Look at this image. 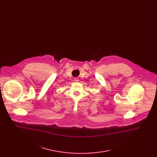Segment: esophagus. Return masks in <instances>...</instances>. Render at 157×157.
Masks as SVG:
<instances>
[{
  "label": "esophagus",
  "mask_w": 157,
  "mask_h": 157,
  "mask_svg": "<svg viewBox=\"0 0 157 157\" xmlns=\"http://www.w3.org/2000/svg\"><path fill=\"white\" fill-rule=\"evenodd\" d=\"M74 81H76V82H78V81H79V79H78V78H75Z\"/></svg>",
  "instance_id": "1"
}]
</instances>
